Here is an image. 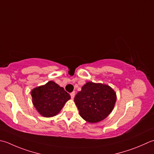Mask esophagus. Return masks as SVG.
Returning <instances> with one entry per match:
<instances>
[{
    "mask_svg": "<svg viewBox=\"0 0 154 154\" xmlns=\"http://www.w3.org/2000/svg\"><path fill=\"white\" fill-rule=\"evenodd\" d=\"M70 95H71V99H73L75 97V92H72L70 93Z\"/></svg>",
    "mask_w": 154,
    "mask_h": 154,
    "instance_id": "34e87169",
    "label": "esophagus"
}]
</instances>
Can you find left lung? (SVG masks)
Wrapping results in <instances>:
<instances>
[{
	"instance_id": "left-lung-1",
	"label": "left lung",
	"mask_w": 154,
	"mask_h": 154,
	"mask_svg": "<svg viewBox=\"0 0 154 154\" xmlns=\"http://www.w3.org/2000/svg\"><path fill=\"white\" fill-rule=\"evenodd\" d=\"M116 99V92L109 85L87 82L75 95L74 101L83 119L97 123L109 115Z\"/></svg>"
}]
</instances>
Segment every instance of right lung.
Wrapping results in <instances>:
<instances>
[{
	"label": "right lung",
	"mask_w": 154,
	"mask_h": 154,
	"mask_svg": "<svg viewBox=\"0 0 154 154\" xmlns=\"http://www.w3.org/2000/svg\"><path fill=\"white\" fill-rule=\"evenodd\" d=\"M32 103L41 116L51 117L56 116L61 110L71 96L54 81L39 86L31 91Z\"/></svg>",
	"instance_id": "1"
}]
</instances>
